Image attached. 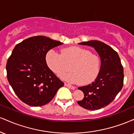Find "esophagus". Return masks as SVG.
<instances>
[{"instance_id":"1","label":"esophagus","mask_w":134,"mask_h":134,"mask_svg":"<svg viewBox=\"0 0 134 134\" xmlns=\"http://www.w3.org/2000/svg\"><path fill=\"white\" fill-rule=\"evenodd\" d=\"M65 86L66 87H67L68 88H70V89H72V90H74L76 87L74 86H73L70 85V84H67V83H65Z\"/></svg>"}]
</instances>
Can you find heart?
Returning a JSON list of instances; mask_svg holds the SVG:
<instances>
[{"label":"heart","mask_w":134,"mask_h":134,"mask_svg":"<svg viewBox=\"0 0 134 134\" xmlns=\"http://www.w3.org/2000/svg\"><path fill=\"white\" fill-rule=\"evenodd\" d=\"M48 66L57 75L62 74L70 69L72 71L61 75V78L72 83L87 84L96 79L101 70L99 56L90 50L79 47L62 49L61 54L50 50L46 55Z\"/></svg>","instance_id":"obj_1"}]
</instances>
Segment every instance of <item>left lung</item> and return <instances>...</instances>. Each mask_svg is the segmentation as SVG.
<instances>
[{
  "label": "left lung",
  "instance_id": "left-lung-1",
  "mask_svg": "<svg viewBox=\"0 0 134 134\" xmlns=\"http://www.w3.org/2000/svg\"><path fill=\"white\" fill-rule=\"evenodd\" d=\"M94 48L101 60L99 75L91 84L78 87L84 93L79 105L90 110H97L108 105L120 91L124 84V69L117 52L103 42L91 40L78 43Z\"/></svg>",
  "mask_w": 134,
  "mask_h": 134
}]
</instances>
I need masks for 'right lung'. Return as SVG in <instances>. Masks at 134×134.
Returning a JSON list of instances; mask_svg holds the SVG:
<instances>
[{
    "label": "right lung",
    "mask_w": 134,
    "mask_h": 134,
    "mask_svg": "<svg viewBox=\"0 0 134 134\" xmlns=\"http://www.w3.org/2000/svg\"><path fill=\"white\" fill-rule=\"evenodd\" d=\"M63 43L43 36L23 40L14 48L6 65L7 77L12 88L24 103L41 107L50 102L62 82L49 69L47 52Z\"/></svg>",
    "instance_id": "right-lung-1"
}]
</instances>
